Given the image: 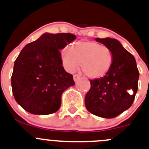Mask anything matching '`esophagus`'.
<instances>
[{
    "label": "esophagus",
    "instance_id": "1",
    "mask_svg": "<svg viewBox=\"0 0 149 149\" xmlns=\"http://www.w3.org/2000/svg\"><path fill=\"white\" fill-rule=\"evenodd\" d=\"M80 78H81V76L79 74H75L73 75V79H74L75 81H77Z\"/></svg>",
    "mask_w": 149,
    "mask_h": 149
}]
</instances>
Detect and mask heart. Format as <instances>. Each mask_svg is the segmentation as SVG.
<instances>
[{
  "label": "heart",
  "instance_id": "obj_1",
  "mask_svg": "<svg viewBox=\"0 0 149 149\" xmlns=\"http://www.w3.org/2000/svg\"><path fill=\"white\" fill-rule=\"evenodd\" d=\"M61 58L68 71L73 72L81 63L84 74L90 79H97L106 76L111 68L113 54L108 46L85 40L76 42L71 48H64Z\"/></svg>",
  "mask_w": 149,
  "mask_h": 149
}]
</instances>
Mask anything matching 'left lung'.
I'll return each mask as SVG.
<instances>
[{
  "label": "left lung",
  "instance_id": "obj_1",
  "mask_svg": "<svg viewBox=\"0 0 149 149\" xmlns=\"http://www.w3.org/2000/svg\"><path fill=\"white\" fill-rule=\"evenodd\" d=\"M111 49L113 62L109 73L101 79L90 80L85 97L87 110L93 115L112 118L129 109L138 91L139 71L135 58L114 38H95Z\"/></svg>",
  "mask_w": 149,
  "mask_h": 149
}]
</instances>
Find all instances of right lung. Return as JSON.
<instances>
[{
	"label": "right lung",
	"mask_w": 149,
	"mask_h": 149,
	"mask_svg": "<svg viewBox=\"0 0 149 149\" xmlns=\"http://www.w3.org/2000/svg\"><path fill=\"white\" fill-rule=\"evenodd\" d=\"M76 36L71 33H44L26 45L14 63L12 91L26 111L48 115L57 111L63 92L75 84L62 65L60 50Z\"/></svg>",
	"instance_id": "1"
}]
</instances>
